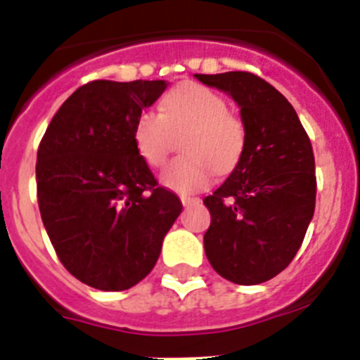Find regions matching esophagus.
<instances>
[{
  "label": "esophagus",
  "mask_w": 360,
  "mask_h": 360,
  "mask_svg": "<svg viewBox=\"0 0 360 360\" xmlns=\"http://www.w3.org/2000/svg\"><path fill=\"white\" fill-rule=\"evenodd\" d=\"M180 202H182L184 205H189V203H196V202H200V198H196V196H187V195H182V196H180Z\"/></svg>",
  "instance_id": "obj_1"
}]
</instances>
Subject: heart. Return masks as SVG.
Instances as JSON below:
<instances>
[{
    "label": "heart",
    "instance_id": "1",
    "mask_svg": "<svg viewBox=\"0 0 360 360\" xmlns=\"http://www.w3.org/2000/svg\"><path fill=\"white\" fill-rule=\"evenodd\" d=\"M182 157L162 173V182L178 193L207 187L212 174H229L243 157L247 128L229 111L224 95L198 82H184L162 98L160 113L142 111L133 128V141L142 160L162 167L176 139Z\"/></svg>",
    "mask_w": 360,
    "mask_h": 360
}]
</instances>
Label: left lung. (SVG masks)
I'll return each mask as SVG.
<instances>
[{
	"instance_id": "left-lung-1",
	"label": "left lung",
	"mask_w": 360,
	"mask_h": 360,
	"mask_svg": "<svg viewBox=\"0 0 360 360\" xmlns=\"http://www.w3.org/2000/svg\"><path fill=\"white\" fill-rule=\"evenodd\" d=\"M231 95L247 128L240 164L203 203L209 263L238 285L265 283L287 269L316 209V160L297 113L274 86L250 72L195 73Z\"/></svg>"
}]
</instances>
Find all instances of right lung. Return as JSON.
<instances>
[{
    "label": "right lung",
    "instance_id": "1",
    "mask_svg": "<svg viewBox=\"0 0 360 360\" xmlns=\"http://www.w3.org/2000/svg\"><path fill=\"white\" fill-rule=\"evenodd\" d=\"M165 81H91L57 110L37 149L41 219L59 262L97 290L131 288L153 270L182 212L133 141Z\"/></svg>",
    "mask_w": 360,
    "mask_h": 360
}]
</instances>
